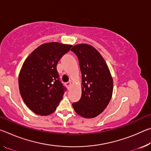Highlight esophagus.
<instances>
[{
  "mask_svg": "<svg viewBox=\"0 0 151 151\" xmlns=\"http://www.w3.org/2000/svg\"><path fill=\"white\" fill-rule=\"evenodd\" d=\"M65 85L66 86V87H67L68 89L70 88V86L71 85V83L69 81V82H67V83H65Z\"/></svg>",
  "mask_w": 151,
  "mask_h": 151,
  "instance_id": "34e87169",
  "label": "esophagus"
}]
</instances>
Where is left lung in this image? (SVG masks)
Instances as JSON below:
<instances>
[{
	"instance_id": "left-lung-1",
	"label": "left lung",
	"mask_w": 151,
	"mask_h": 151,
	"mask_svg": "<svg viewBox=\"0 0 151 151\" xmlns=\"http://www.w3.org/2000/svg\"><path fill=\"white\" fill-rule=\"evenodd\" d=\"M71 51L77 56L82 73V95L73 106L79 115L93 118L101 114L111 101L112 76L103 58L91 45L79 44Z\"/></svg>"
}]
</instances>
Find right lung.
I'll use <instances>...</instances> for the list:
<instances>
[{"label":"right lung","mask_w":151,"mask_h":151,"mask_svg":"<svg viewBox=\"0 0 151 151\" xmlns=\"http://www.w3.org/2000/svg\"><path fill=\"white\" fill-rule=\"evenodd\" d=\"M72 47L56 42L45 43L25 60L19 77L20 93L37 114L52 113L62 100L66 88L60 81L57 66Z\"/></svg>","instance_id":"1"}]
</instances>
